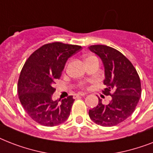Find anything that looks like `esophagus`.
<instances>
[{
    "label": "esophagus",
    "mask_w": 153,
    "mask_h": 153,
    "mask_svg": "<svg viewBox=\"0 0 153 153\" xmlns=\"http://www.w3.org/2000/svg\"><path fill=\"white\" fill-rule=\"evenodd\" d=\"M86 93H82V92H81V93L77 94L76 98H78V97H81V96H86Z\"/></svg>",
    "instance_id": "34e87169"
}]
</instances>
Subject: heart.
<instances>
[{
  "mask_svg": "<svg viewBox=\"0 0 153 153\" xmlns=\"http://www.w3.org/2000/svg\"><path fill=\"white\" fill-rule=\"evenodd\" d=\"M89 58V57H88ZM81 87H84V84L82 83V84H81Z\"/></svg>",
  "mask_w": 153,
  "mask_h": 153,
  "instance_id": "heart-1",
  "label": "heart"
}]
</instances>
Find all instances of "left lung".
Masks as SVG:
<instances>
[{
	"label": "left lung",
	"mask_w": 153,
	"mask_h": 153,
	"mask_svg": "<svg viewBox=\"0 0 153 153\" xmlns=\"http://www.w3.org/2000/svg\"><path fill=\"white\" fill-rule=\"evenodd\" d=\"M89 49L103 62L106 88L102 92L112 97L107 105L99 98L98 105L89 110V116L100 126H117L131 116L137 105L141 95L140 77L132 62L116 49L105 45H92Z\"/></svg>",
	"instance_id": "left-lung-1"
}]
</instances>
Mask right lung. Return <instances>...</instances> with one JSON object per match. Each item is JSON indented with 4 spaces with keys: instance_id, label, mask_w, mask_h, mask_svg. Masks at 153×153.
I'll list each match as a JSON object with an SVG mask.
<instances>
[{
    "instance_id": "add662e5",
    "label": "right lung",
    "mask_w": 153,
    "mask_h": 153,
    "mask_svg": "<svg viewBox=\"0 0 153 153\" xmlns=\"http://www.w3.org/2000/svg\"><path fill=\"white\" fill-rule=\"evenodd\" d=\"M81 46L55 42L35 51L26 60L18 80L19 99L30 117L44 126H58L67 121L74 99L69 96L53 101V87L61 76L67 59Z\"/></svg>"
}]
</instances>
